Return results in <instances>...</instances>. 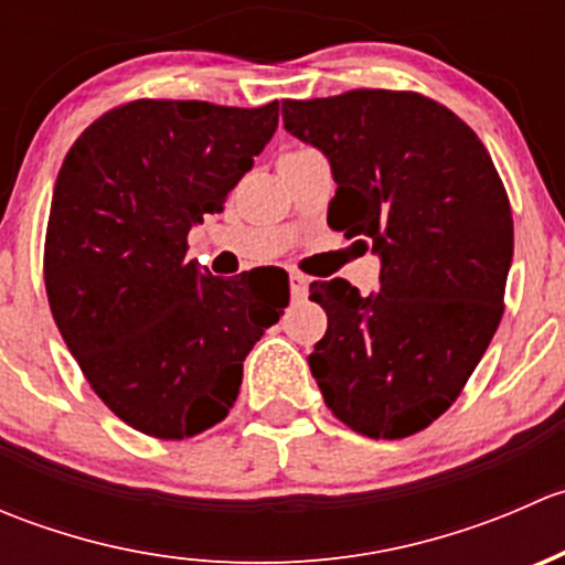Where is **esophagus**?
<instances>
[{
	"mask_svg": "<svg viewBox=\"0 0 565 565\" xmlns=\"http://www.w3.org/2000/svg\"><path fill=\"white\" fill-rule=\"evenodd\" d=\"M289 292L295 300H303L309 295V278L303 273H289Z\"/></svg>",
	"mask_w": 565,
	"mask_h": 565,
	"instance_id": "esophagus-1",
	"label": "esophagus"
}]
</instances>
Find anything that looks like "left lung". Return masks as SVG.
I'll use <instances>...</instances> for the list:
<instances>
[{"label": "left lung", "instance_id": "left-lung-1", "mask_svg": "<svg viewBox=\"0 0 565 565\" xmlns=\"http://www.w3.org/2000/svg\"><path fill=\"white\" fill-rule=\"evenodd\" d=\"M284 128L330 163L328 224L380 256V289L311 284L328 330L309 355L324 404L398 440L440 418L487 352L514 256L498 169L470 125L418 93L284 100Z\"/></svg>", "mask_w": 565, "mask_h": 565}]
</instances>
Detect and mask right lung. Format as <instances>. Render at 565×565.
Returning a JSON list of instances; mask_svg holds the SVG:
<instances>
[{
  "label": "right lung",
  "mask_w": 565,
  "mask_h": 565,
  "mask_svg": "<svg viewBox=\"0 0 565 565\" xmlns=\"http://www.w3.org/2000/svg\"><path fill=\"white\" fill-rule=\"evenodd\" d=\"M278 100L232 108L134 100L106 111L62 161L45 232V292L67 350L117 418L182 440L226 418L243 361L289 289L259 270L210 276L188 232L254 167Z\"/></svg>",
  "instance_id": "add662e5"
}]
</instances>
